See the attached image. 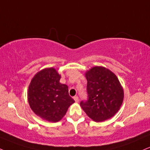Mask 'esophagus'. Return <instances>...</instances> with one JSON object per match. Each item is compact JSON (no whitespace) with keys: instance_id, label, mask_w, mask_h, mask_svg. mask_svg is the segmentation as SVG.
<instances>
[{"instance_id":"34e87169","label":"esophagus","mask_w":150,"mask_h":150,"mask_svg":"<svg viewBox=\"0 0 150 150\" xmlns=\"http://www.w3.org/2000/svg\"><path fill=\"white\" fill-rule=\"evenodd\" d=\"M74 101H75L76 103L79 102V97H77V96H75V97H74Z\"/></svg>"}]
</instances>
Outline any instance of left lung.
Wrapping results in <instances>:
<instances>
[{
    "instance_id": "1",
    "label": "left lung",
    "mask_w": 150,
    "mask_h": 150,
    "mask_svg": "<svg viewBox=\"0 0 150 150\" xmlns=\"http://www.w3.org/2000/svg\"><path fill=\"white\" fill-rule=\"evenodd\" d=\"M88 100L80 105L89 117L102 122L113 117L123 102L124 90L113 72L103 67H94L86 72Z\"/></svg>"
}]
</instances>
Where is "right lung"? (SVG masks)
<instances>
[{"label": "right lung", "instance_id": "add662e5", "mask_svg": "<svg viewBox=\"0 0 150 150\" xmlns=\"http://www.w3.org/2000/svg\"><path fill=\"white\" fill-rule=\"evenodd\" d=\"M60 75L54 68H46L34 76L28 90V101L37 115L52 122L60 121L75 102L68 86L60 83Z\"/></svg>", "mask_w": 150, "mask_h": 150}]
</instances>
